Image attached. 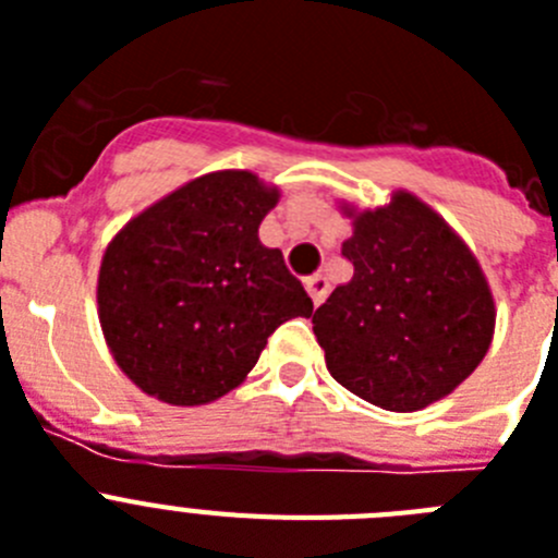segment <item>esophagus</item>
Instances as JSON below:
<instances>
[{
  "mask_svg": "<svg viewBox=\"0 0 558 558\" xmlns=\"http://www.w3.org/2000/svg\"><path fill=\"white\" fill-rule=\"evenodd\" d=\"M303 286H306V292H308V298H312L314 306H319V303L326 300V294H328V280L323 278V275H312V278L303 280Z\"/></svg>",
  "mask_w": 558,
  "mask_h": 558,
  "instance_id": "1",
  "label": "esophagus"
}]
</instances>
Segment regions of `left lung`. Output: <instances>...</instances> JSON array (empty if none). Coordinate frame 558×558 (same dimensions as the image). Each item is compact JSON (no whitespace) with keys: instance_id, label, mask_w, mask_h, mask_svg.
Returning <instances> with one entry per match:
<instances>
[{"instance_id":"8db88e82","label":"left lung","mask_w":558,"mask_h":558,"mask_svg":"<svg viewBox=\"0 0 558 558\" xmlns=\"http://www.w3.org/2000/svg\"><path fill=\"white\" fill-rule=\"evenodd\" d=\"M342 255L353 278L314 312L326 365L353 396L413 413L472 376L494 337V298L481 264L418 196L351 210Z\"/></svg>"}]
</instances>
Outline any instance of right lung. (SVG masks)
Instances as JSON below:
<instances>
[{
    "label": "right lung",
    "instance_id": "1",
    "mask_svg": "<svg viewBox=\"0 0 558 558\" xmlns=\"http://www.w3.org/2000/svg\"><path fill=\"white\" fill-rule=\"evenodd\" d=\"M278 187L250 171L193 179L111 239L98 317L120 371L154 399L196 407L246 379L280 323L312 298L258 227Z\"/></svg>",
    "mask_w": 558,
    "mask_h": 558
}]
</instances>
